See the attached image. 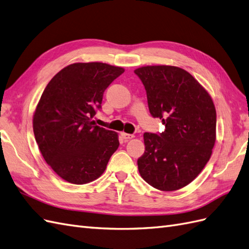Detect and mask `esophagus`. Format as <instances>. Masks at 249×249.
I'll list each match as a JSON object with an SVG mask.
<instances>
[{
	"label": "esophagus",
	"instance_id": "1",
	"mask_svg": "<svg viewBox=\"0 0 249 249\" xmlns=\"http://www.w3.org/2000/svg\"><path fill=\"white\" fill-rule=\"evenodd\" d=\"M121 136H122V138L124 140H126V141H127V140H130V139L135 137L133 135H130V133H126V132H122V133H121Z\"/></svg>",
	"mask_w": 249,
	"mask_h": 249
}]
</instances>
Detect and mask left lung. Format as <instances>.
Returning <instances> with one entry per match:
<instances>
[{
  "label": "left lung",
  "instance_id": "8db88e82",
  "mask_svg": "<svg viewBox=\"0 0 249 249\" xmlns=\"http://www.w3.org/2000/svg\"><path fill=\"white\" fill-rule=\"evenodd\" d=\"M135 73L145 87L151 116L165 125L159 135L144 133L139 173L159 190L183 188L199 176L212 156L216 125L213 99L179 67L144 66Z\"/></svg>",
  "mask_w": 249,
  "mask_h": 249
}]
</instances>
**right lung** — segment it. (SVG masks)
Wrapping results in <instances>:
<instances>
[{"mask_svg":"<svg viewBox=\"0 0 249 249\" xmlns=\"http://www.w3.org/2000/svg\"><path fill=\"white\" fill-rule=\"evenodd\" d=\"M124 68L74 63L50 80L34 114V133L44 160L63 180L86 184L104 173L119 147L118 133L95 125L103 93Z\"/></svg>","mask_w":249,"mask_h":249,"instance_id":"obj_1","label":"right lung"}]
</instances>
